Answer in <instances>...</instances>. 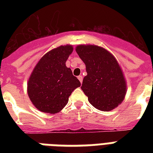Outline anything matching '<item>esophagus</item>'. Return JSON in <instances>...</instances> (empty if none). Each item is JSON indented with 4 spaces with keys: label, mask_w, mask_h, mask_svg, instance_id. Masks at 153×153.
<instances>
[{
    "label": "esophagus",
    "mask_w": 153,
    "mask_h": 153,
    "mask_svg": "<svg viewBox=\"0 0 153 153\" xmlns=\"http://www.w3.org/2000/svg\"><path fill=\"white\" fill-rule=\"evenodd\" d=\"M78 79H79V80L82 83V75H79V76H78Z\"/></svg>",
    "instance_id": "esophagus-1"
}]
</instances>
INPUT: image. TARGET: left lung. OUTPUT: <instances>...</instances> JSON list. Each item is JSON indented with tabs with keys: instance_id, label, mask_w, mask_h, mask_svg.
I'll list each match as a JSON object with an SVG mask.
<instances>
[{
	"instance_id": "8db88e82",
	"label": "left lung",
	"mask_w": 153,
	"mask_h": 153,
	"mask_svg": "<svg viewBox=\"0 0 153 153\" xmlns=\"http://www.w3.org/2000/svg\"><path fill=\"white\" fill-rule=\"evenodd\" d=\"M76 52L86 65L87 75L81 89L94 108L110 111L121 104L126 94L123 72L114 55L96 45H78Z\"/></svg>"
}]
</instances>
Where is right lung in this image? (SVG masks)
<instances>
[{
	"label": "right lung",
	"mask_w": 153,
	"mask_h": 153,
	"mask_svg": "<svg viewBox=\"0 0 153 153\" xmlns=\"http://www.w3.org/2000/svg\"><path fill=\"white\" fill-rule=\"evenodd\" d=\"M73 51L71 45L58 47L39 59L27 82V94L35 107L43 113L61 111L74 90L81 86L67 59Z\"/></svg>",
	"instance_id": "1"
}]
</instances>
